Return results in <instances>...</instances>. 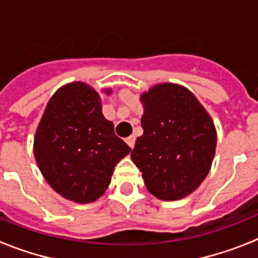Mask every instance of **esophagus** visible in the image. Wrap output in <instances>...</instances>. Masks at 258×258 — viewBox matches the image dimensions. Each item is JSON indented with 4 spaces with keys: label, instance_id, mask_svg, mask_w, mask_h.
Wrapping results in <instances>:
<instances>
[{
    "label": "esophagus",
    "instance_id": "34e87169",
    "mask_svg": "<svg viewBox=\"0 0 258 258\" xmlns=\"http://www.w3.org/2000/svg\"><path fill=\"white\" fill-rule=\"evenodd\" d=\"M125 142H127V145H128L131 149H134V146H135V137H128L125 139Z\"/></svg>",
    "mask_w": 258,
    "mask_h": 258
}]
</instances>
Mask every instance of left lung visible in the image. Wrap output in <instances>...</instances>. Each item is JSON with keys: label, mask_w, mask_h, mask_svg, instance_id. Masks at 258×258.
Here are the masks:
<instances>
[{"label": "left lung", "mask_w": 258, "mask_h": 258, "mask_svg": "<svg viewBox=\"0 0 258 258\" xmlns=\"http://www.w3.org/2000/svg\"><path fill=\"white\" fill-rule=\"evenodd\" d=\"M143 135L131 158L146 187L163 201L180 200L209 174L217 134L212 117L187 88L158 84L141 97Z\"/></svg>", "instance_id": "8db88e82"}]
</instances>
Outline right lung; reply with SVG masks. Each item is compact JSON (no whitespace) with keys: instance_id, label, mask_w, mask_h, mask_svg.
Segmentation results:
<instances>
[{"instance_id":"obj_1","label":"right lung","mask_w":258,"mask_h":258,"mask_svg":"<svg viewBox=\"0 0 258 258\" xmlns=\"http://www.w3.org/2000/svg\"><path fill=\"white\" fill-rule=\"evenodd\" d=\"M130 151L103 116L97 92L84 83H71L50 97L34 138V157L46 182L79 204L103 196L116 163Z\"/></svg>"}]
</instances>
